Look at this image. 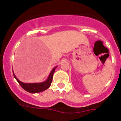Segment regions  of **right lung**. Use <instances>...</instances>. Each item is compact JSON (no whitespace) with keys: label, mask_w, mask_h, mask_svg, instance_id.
<instances>
[{"label":"right lung","mask_w":121,"mask_h":121,"mask_svg":"<svg viewBox=\"0 0 121 121\" xmlns=\"http://www.w3.org/2000/svg\"><path fill=\"white\" fill-rule=\"evenodd\" d=\"M56 67H55L53 70H51L47 79L44 82H40V83H23V82H21L18 79L16 76H15L13 71V73L15 79H16L18 83L20 84V85L25 90L30 93H40L43 91L46 90L50 87L51 84V82H52V80H53V74H54Z\"/></svg>","instance_id":"add662e5"}]
</instances>
